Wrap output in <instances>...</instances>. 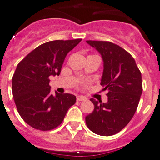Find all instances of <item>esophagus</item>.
Here are the masks:
<instances>
[{
    "mask_svg": "<svg viewBox=\"0 0 160 160\" xmlns=\"http://www.w3.org/2000/svg\"><path fill=\"white\" fill-rule=\"evenodd\" d=\"M87 98L86 97H83V96H81V95H78V96H77V101H79V102H80V101H85V100H87Z\"/></svg>",
    "mask_w": 160,
    "mask_h": 160,
    "instance_id": "esophagus-1",
    "label": "esophagus"
}]
</instances>
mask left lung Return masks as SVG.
Instances as JSON below:
<instances>
[{
    "instance_id": "left-lung-1",
    "label": "left lung",
    "mask_w": 160,
    "mask_h": 160,
    "mask_svg": "<svg viewBox=\"0 0 160 160\" xmlns=\"http://www.w3.org/2000/svg\"><path fill=\"white\" fill-rule=\"evenodd\" d=\"M103 60L101 85L107 90L108 102L91 98L94 111L85 117L94 134L111 136L123 130L134 116L142 93V73L127 51L108 41H87Z\"/></svg>"
}]
</instances>
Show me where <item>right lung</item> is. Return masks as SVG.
Listing matches in <instances>:
<instances>
[{
    "label": "right lung",
    "instance_id": "1",
    "mask_svg": "<svg viewBox=\"0 0 160 160\" xmlns=\"http://www.w3.org/2000/svg\"><path fill=\"white\" fill-rule=\"evenodd\" d=\"M81 39L49 41L36 48L17 66L12 94L18 113L27 124L40 131L60 125L76 102L71 94L51 93L49 77L59 76L66 56Z\"/></svg>",
    "mask_w": 160,
    "mask_h": 160
}]
</instances>
